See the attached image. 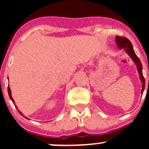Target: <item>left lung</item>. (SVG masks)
I'll return each mask as SVG.
<instances>
[{
  "instance_id": "1",
  "label": "left lung",
  "mask_w": 149,
  "mask_h": 149,
  "mask_svg": "<svg viewBox=\"0 0 149 149\" xmlns=\"http://www.w3.org/2000/svg\"><path fill=\"white\" fill-rule=\"evenodd\" d=\"M116 42L117 44V46L119 49H124L126 53L130 56V57L132 59L134 63L136 64L137 71L139 72V78L142 83V89H141V94H143V90L145 89V79L143 76L142 73V64H141V61L139 60V57L135 54L134 48H133L131 42L127 38L120 37V36H116ZM149 82V80H148Z\"/></svg>"
}]
</instances>
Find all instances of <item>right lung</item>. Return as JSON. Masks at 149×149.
Instances as JSON below:
<instances>
[{"label": "right lung", "mask_w": 149, "mask_h": 149, "mask_svg": "<svg viewBox=\"0 0 149 149\" xmlns=\"http://www.w3.org/2000/svg\"><path fill=\"white\" fill-rule=\"evenodd\" d=\"M8 95H9V97H10V100H11L12 101H13V103H14V104H15V101H14V100H13V97H12V95H11V90H10V88L9 85H8ZM16 108H17V107H16ZM17 111H18V112L19 113L21 114V115H22V116H23V114H22V113L20 112L18 110V109H17ZM25 118H26V117H25ZM27 119H28V118H27Z\"/></svg>", "instance_id": "1"}]
</instances>
